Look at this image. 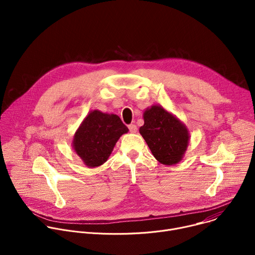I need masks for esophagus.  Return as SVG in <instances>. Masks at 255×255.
Returning a JSON list of instances; mask_svg holds the SVG:
<instances>
[{
    "label": "esophagus",
    "instance_id": "1",
    "mask_svg": "<svg viewBox=\"0 0 255 255\" xmlns=\"http://www.w3.org/2000/svg\"><path fill=\"white\" fill-rule=\"evenodd\" d=\"M128 128H129V130H130L131 133H136V132H137V127H136V125H134V124L128 125Z\"/></svg>",
    "mask_w": 255,
    "mask_h": 255
}]
</instances>
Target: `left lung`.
Returning a JSON list of instances; mask_svg holds the SVG:
<instances>
[{
    "label": "left lung",
    "mask_w": 255,
    "mask_h": 255,
    "mask_svg": "<svg viewBox=\"0 0 255 255\" xmlns=\"http://www.w3.org/2000/svg\"><path fill=\"white\" fill-rule=\"evenodd\" d=\"M143 119L144 125L139 128V133L157 161L173 165L184 158L190 133L183 122L158 105L147 108Z\"/></svg>",
    "instance_id": "8db88e82"
}]
</instances>
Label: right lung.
Here are the masks:
<instances>
[{
  "mask_svg": "<svg viewBox=\"0 0 255 255\" xmlns=\"http://www.w3.org/2000/svg\"><path fill=\"white\" fill-rule=\"evenodd\" d=\"M128 131L119 116L93 110L76 131L71 145L85 165L98 167L108 160L119 138Z\"/></svg>",
  "mask_w": 255,
  "mask_h": 255,
  "instance_id": "right-lung-1",
  "label": "right lung"
}]
</instances>
